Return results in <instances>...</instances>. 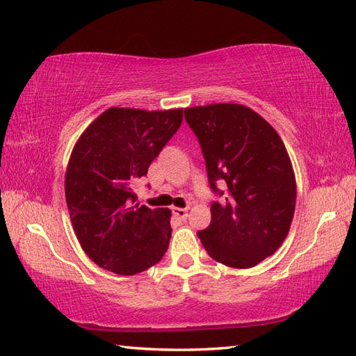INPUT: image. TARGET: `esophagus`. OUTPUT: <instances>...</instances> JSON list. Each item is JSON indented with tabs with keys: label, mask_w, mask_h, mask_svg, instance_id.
I'll use <instances>...</instances> for the list:
<instances>
[{
	"label": "esophagus",
	"mask_w": 356,
	"mask_h": 356,
	"mask_svg": "<svg viewBox=\"0 0 356 356\" xmlns=\"http://www.w3.org/2000/svg\"><path fill=\"white\" fill-rule=\"evenodd\" d=\"M172 212L178 220H186L187 218V211L183 209V207H173Z\"/></svg>",
	"instance_id": "34e87169"
}]
</instances>
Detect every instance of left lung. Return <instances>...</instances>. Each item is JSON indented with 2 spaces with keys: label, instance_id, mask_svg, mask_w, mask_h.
Listing matches in <instances>:
<instances>
[{
  "label": "left lung",
  "instance_id": "left-lung-1",
  "mask_svg": "<svg viewBox=\"0 0 356 356\" xmlns=\"http://www.w3.org/2000/svg\"><path fill=\"white\" fill-rule=\"evenodd\" d=\"M217 200L198 231L207 254L226 266L251 268L284 243L296 206V179L277 131L237 104L184 110Z\"/></svg>",
  "mask_w": 356,
  "mask_h": 356
}]
</instances>
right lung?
<instances>
[{"label":"right lung","mask_w":356,"mask_h":356,"mask_svg":"<svg viewBox=\"0 0 356 356\" xmlns=\"http://www.w3.org/2000/svg\"><path fill=\"white\" fill-rule=\"evenodd\" d=\"M183 122V110L108 108L71 153L65 195L80 246L96 265L131 276L163 259L170 211L139 206L135 184Z\"/></svg>","instance_id":"add662e5"}]
</instances>
